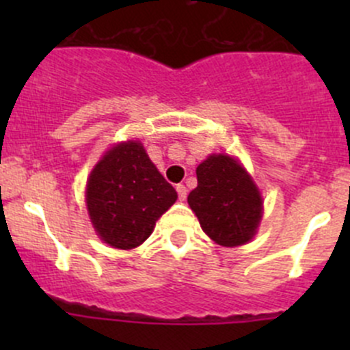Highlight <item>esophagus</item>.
Masks as SVG:
<instances>
[{"label":"esophagus","mask_w":350,"mask_h":350,"mask_svg":"<svg viewBox=\"0 0 350 350\" xmlns=\"http://www.w3.org/2000/svg\"><path fill=\"white\" fill-rule=\"evenodd\" d=\"M176 191H178L179 201H185L186 200V195H188V189H186L185 185H178V186H176Z\"/></svg>","instance_id":"obj_1"}]
</instances>
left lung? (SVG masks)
<instances>
[{"label":"left lung","instance_id":"left-lung-1","mask_svg":"<svg viewBox=\"0 0 350 350\" xmlns=\"http://www.w3.org/2000/svg\"><path fill=\"white\" fill-rule=\"evenodd\" d=\"M188 203L204 234L220 245L249 242L262 215V200L245 169L230 155H210L196 169Z\"/></svg>","mask_w":350,"mask_h":350}]
</instances>
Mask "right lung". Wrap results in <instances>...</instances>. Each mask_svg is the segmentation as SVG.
I'll return each mask as SVG.
<instances>
[{"mask_svg": "<svg viewBox=\"0 0 350 350\" xmlns=\"http://www.w3.org/2000/svg\"><path fill=\"white\" fill-rule=\"evenodd\" d=\"M178 198L139 142L113 147L93 169L86 203L98 235L116 249H133Z\"/></svg>", "mask_w": 350, "mask_h": 350, "instance_id": "1", "label": "right lung"}]
</instances>
